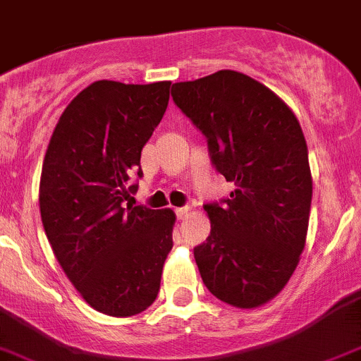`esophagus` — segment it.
Returning <instances> with one entry per match:
<instances>
[{"label":"esophagus","instance_id":"esophagus-1","mask_svg":"<svg viewBox=\"0 0 361 361\" xmlns=\"http://www.w3.org/2000/svg\"><path fill=\"white\" fill-rule=\"evenodd\" d=\"M175 213H177L178 220H186L191 213V207H178V209H175Z\"/></svg>","mask_w":361,"mask_h":361}]
</instances>
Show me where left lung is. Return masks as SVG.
<instances>
[{"label": "left lung", "mask_w": 361, "mask_h": 361, "mask_svg": "<svg viewBox=\"0 0 361 361\" xmlns=\"http://www.w3.org/2000/svg\"><path fill=\"white\" fill-rule=\"evenodd\" d=\"M171 97L236 186L221 206H204L211 234L195 247L198 272L216 299L263 306L286 286L306 245L313 180L299 120L272 89L233 69L177 82Z\"/></svg>", "instance_id": "8db88e82"}]
</instances>
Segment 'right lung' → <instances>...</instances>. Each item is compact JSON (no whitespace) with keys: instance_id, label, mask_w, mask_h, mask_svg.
<instances>
[{"instance_id":"obj_1","label":"right lung","mask_w":361,"mask_h":361,"mask_svg":"<svg viewBox=\"0 0 361 361\" xmlns=\"http://www.w3.org/2000/svg\"><path fill=\"white\" fill-rule=\"evenodd\" d=\"M170 85L92 82L64 109L42 163L39 207L53 254L85 302L109 317L154 302L173 247V211L125 204Z\"/></svg>"}]
</instances>
